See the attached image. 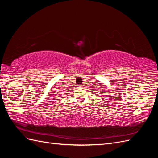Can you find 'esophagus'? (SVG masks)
<instances>
[{
    "mask_svg": "<svg viewBox=\"0 0 158 158\" xmlns=\"http://www.w3.org/2000/svg\"><path fill=\"white\" fill-rule=\"evenodd\" d=\"M77 87H78V88H82V86H81V85H78Z\"/></svg>",
    "mask_w": 158,
    "mask_h": 158,
    "instance_id": "esophagus-1",
    "label": "esophagus"
}]
</instances>
